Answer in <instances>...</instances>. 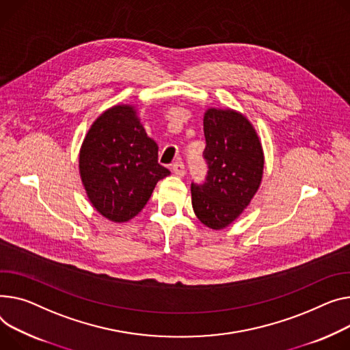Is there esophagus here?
Segmentation results:
<instances>
[{"label": "esophagus", "mask_w": 350, "mask_h": 350, "mask_svg": "<svg viewBox=\"0 0 350 350\" xmlns=\"http://www.w3.org/2000/svg\"><path fill=\"white\" fill-rule=\"evenodd\" d=\"M172 170H173V173H174L176 176H178V177H183V176L185 174V166H184V163H183L181 160H178V161L173 163Z\"/></svg>", "instance_id": "esophagus-1"}]
</instances>
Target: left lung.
I'll return each mask as SVG.
<instances>
[{"instance_id":"left-lung-1","label":"left lung","mask_w":350,"mask_h":350,"mask_svg":"<svg viewBox=\"0 0 350 350\" xmlns=\"http://www.w3.org/2000/svg\"><path fill=\"white\" fill-rule=\"evenodd\" d=\"M208 172L191 183L197 218L213 229L234 222L258 191L263 174V150L252 124L232 109H208L204 115Z\"/></svg>"}]
</instances>
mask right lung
<instances>
[{
    "label": "right lung",
    "instance_id": "obj_1",
    "mask_svg": "<svg viewBox=\"0 0 350 350\" xmlns=\"http://www.w3.org/2000/svg\"><path fill=\"white\" fill-rule=\"evenodd\" d=\"M80 174L97 211L126 222L142 211L159 180L170 174L157 163V145L129 105L101 113L80 150Z\"/></svg>",
    "mask_w": 350,
    "mask_h": 350
}]
</instances>
